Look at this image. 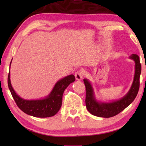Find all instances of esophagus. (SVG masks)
<instances>
[{
    "instance_id": "obj_1",
    "label": "esophagus",
    "mask_w": 146,
    "mask_h": 146,
    "mask_svg": "<svg viewBox=\"0 0 146 146\" xmlns=\"http://www.w3.org/2000/svg\"><path fill=\"white\" fill-rule=\"evenodd\" d=\"M75 76L76 80H78V81H79V80H81L83 78V76L82 72V71H78L77 72H76Z\"/></svg>"
}]
</instances>
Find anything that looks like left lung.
<instances>
[{
  "label": "left lung",
  "mask_w": 146,
  "mask_h": 146,
  "mask_svg": "<svg viewBox=\"0 0 146 146\" xmlns=\"http://www.w3.org/2000/svg\"><path fill=\"white\" fill-rule=\"evenodd\" d=\"M129 58L135 62L134 80L127 94L119 100L109 102L98 101L95 98L94 90L91 82L88 79H83L86 88V107L90 113L99 117H111L121 112L134 101L139 89L141 64L138 55L133 54L130 56Z\"/></svg>",
  "instance_id": "1"
}]
</instances>
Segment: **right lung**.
<instances>
[{"label": "right lung", "instance_id": "obj_1", "mask_svg": "<svg viewBox=\"0 0 146 146\" xmlns=\"http://www.w3.org/2000/svg\"><path fill=\"white\" fill-rule=\"evenodd\" d=\"M10 63V66L11 64ZM10 71L8 75V86L18 107L27 115L35 117L45 118L54 116L60 110L62 105L63 94L68 85L75 81L73 75L66 76L56 83L49 94L44 98L25 100L20 97L13 89L11 83Z\"/></svg>", "mask_w": 146, "mask_h": 146}]
</instances>
